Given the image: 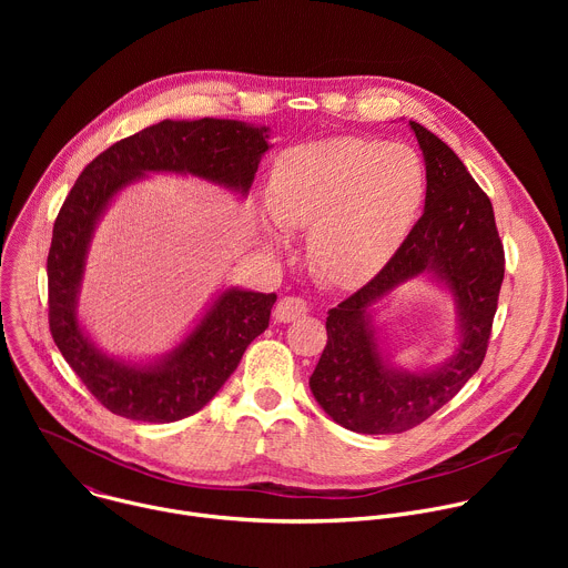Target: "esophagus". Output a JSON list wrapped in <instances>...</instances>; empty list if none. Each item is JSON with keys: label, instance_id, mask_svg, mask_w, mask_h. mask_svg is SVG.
Returning <instances> with one entry per match:
<instances>
[{"label": "esophagus", "instance_id": "34e87169", "mask_svg": "<svg viewBox=\"0 0 568 568\" xmlns=\"http://www.w3.org/2000/svg\"><path fill=\"white\" fill-rule=\"evenodd\" d=\"M310 310L307 301L301 298V296H285L278 301L276 310H274V316L276 321H283V323H290V321H296L301 316H305Z\"/></svg>", "mask_w": 568, "mask_h": 568}]
</instances>
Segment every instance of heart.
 Here are the masks:
<instances>
[{
	"label": "heart",
	"mask_w": 568,
	"mask_h": 568,
	"mask_svg": "<svg viewBox=\"0 0 568 568\" xmlns=\"http://www.w3.org/2000/svg\"><path fill=\"white\" fill-rule=\"evenodd\" d=\"M427 197L416 150L335 136L285 150L272 171L267 206L283 229H310L314 267L339 285L364 283L399 250ZM267 240L283 235L267 226Z\"/></svg>",
	"instance_id": "b5f03b06"
}]
</instances>
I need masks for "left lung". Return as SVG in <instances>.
<instances>
[{"label": "left lung", "instance_id": "obj_1", "mask_svg": "<svg viewBox=\"0 0 568 568\" xmlns=\"http://www.w3.org/2000/svg\"><path fill=\"white\" fill-rule=\"evenodd\" d=\"M409 125L427 169L425 213L379 274L328 312V344L310 377L321 409L357 434H402L445 407L488 353L504 283L506 258L490 197L445 141L416 121ZM420 273L450 287L462 342L445 367L407 374L381 357L367 307Z\"/></svg>", "mask_w": 568, "mask_h": 568}]
</instances>
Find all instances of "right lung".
Listing matches in <instances>:
<instances>
[{"instance_id":"1","label":"right lung","mask_w":568,"mask_h":568,"mask_svg":"<svg viewBox=\"0 0 568 568\" xmlns=\"http://www.w3.org/2000/svg\"><path fill=\"white\" fill-rule=\"evenodd\" d=\"M267 128L229 119L161 121L101 152L71 186L47 258L49 328L67 364L116 416L175 423L193 416L267 331L276 294L226 290L164 359L132 366L103 355L78 326L75 305L94 226L108 202L145 173H182L245 195L267 152Z\"/></svg>"}]
</instances>
